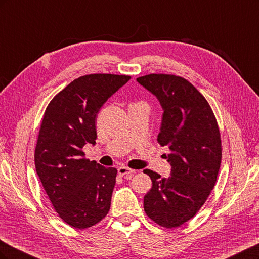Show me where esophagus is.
Here are the masks:
<instances>
[{
	"mask_svg": "<svg viewBox=\"0 0 259 259\" xmlns=\"http://www.w3.org/2000/svg\"><path fill=\"white\" fill-rule=\"evenodd\" d=\"M135 170L132 169L130 167H126V166H120L119 168H117V174H119L120 176H125V175H132L134 174Z\"/></svg>",
	"mask_w": 259,
	"mask_h": 259,
	"instance_id": "34e87169",
	"label": "esophagus"
}]
</instances>
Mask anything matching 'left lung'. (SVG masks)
<instances>
[{
	"instance_id": "1",
	"label": "left lung",
	"mask_w": 259,
	"mask_h": 259,
	"mask_svg": "<svg viewBox=\"0 0 259 259\" xmlns=\"http://www.w3.org/2000/svg\"><path fill=\"white\" fill-rule=\"evenodd\" d=\"M137 82L163 109L158 142L169 149L163 155L171 166L168 178L144 170L152 180L144 208L154 223L176 228L198 213L213 190L222 161L221 134L207 100L184 77L153 73Z\"/></svg>"
}]
</instances>
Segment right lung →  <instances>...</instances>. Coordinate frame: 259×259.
<instances>
[{
  "instance_id": "1",
  "label": "right lung",
  "mask_w": 259,
  "mask_h": 259,
  "mask_svg": "<svg viewBox=\"0 0 259 259\" xmlns=\"http://www.w3.org/2000/svg\"><path fill=\"white\" fill-rule=\"evenodd\" d=\"M128 75L89 74L72 81L46 108L38 133L36 174L59 217L76 229L106 217L117 170L84 158L85 145H95L100 108L126 84Z\"/></svg>"
}]
</instances>
